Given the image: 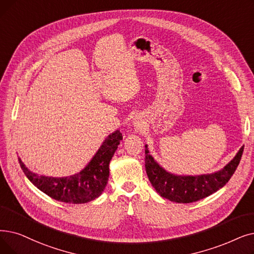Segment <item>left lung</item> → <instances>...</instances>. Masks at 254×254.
Listing matches in <instances>:
<instances>
[{
	"mask_svg": "<svg viewBox=\"0 0 254 254\" xmlns=\"http://www.w3.org/2000/svg\"><path fill=\"white\" fill-rule=\"evenodd\" d=\"M243 149L244 146H242L234 159L216 172L181 175L163 168L153 159L148 146L145 145V170L150 184L160 196L173 202L190 203L200 200L222 188L235 173L243 154Z\"/></svg>",
	"mask_w": 254,
	"mask_h": 254,
	"instance_id": "obj_1",
	"label": "left lung"
}]
</instances>
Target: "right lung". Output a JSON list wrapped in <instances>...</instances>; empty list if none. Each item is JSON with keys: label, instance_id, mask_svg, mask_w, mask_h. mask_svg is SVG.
Returning <instances> with one entry per match:
<instances>
[{"label": "right lung", "instance_id": "right-lung-1", "mask_svg": "<svg viewBox=\"0 0 254 254\" xmlns=\"http://www.w3.org/2000/svg\"><path fill=\"white\" fill-rule=\"evenodd\" d=\"M121 140L123 134L116 129L105 139L92 159L80 172L63 178L40 175L27 168L20 158L18 162L28 180L53 199L66 203H86L94 200L104 192L109 180L110 161Z\"/></svg>", "mask_w": 254, "mask_h": 254}]
</instances>
